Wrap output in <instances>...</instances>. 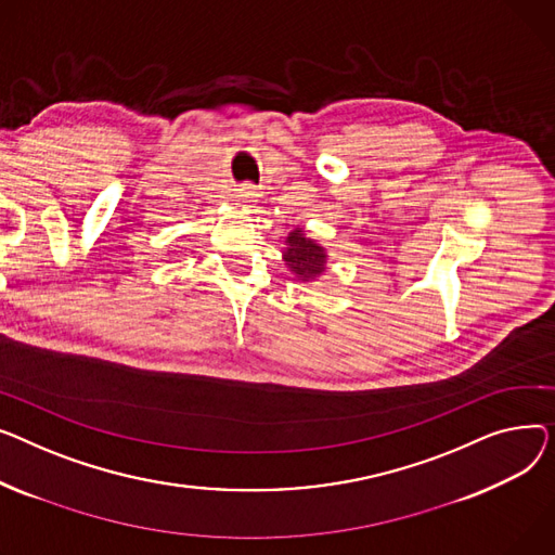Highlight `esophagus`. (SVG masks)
<instances>
[{"instance_id":"esophagus-1","label":"esophagus","mask_w":555,"mask_h":555,"mask_svg":"<svg viewBox=\"0 0 555 555\" xmlns=\"http://www.w3.org/2000/svg\"><path fill=\"white\" fill-rule=\"evenodd\" d=\"M257 197H259V192H257V188L250 185V183H246V185L240 190V202H242L244 206H253V204L257 202Z\"/></svg>"}]
</instances>
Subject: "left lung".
<instances>
[{
    "instance_id": "obj_1",
    "label": "left lung",
    "mask_w": 555,
    "mask_h": 555,
    "mask_svg": "<svg viewBox=\"0 0 555 555\" xmlns=\"http://www.w3.org/2000/svg\"><path fill=\"white\" fill-rule=\"evenodd\" d=\"M282 259L298 282L313 284L330 269L327 248L309 237L305 228H293L284 240Z\"/></svg>"
}]
</instances>
